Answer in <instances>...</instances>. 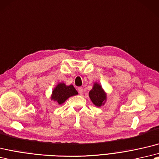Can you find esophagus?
<instances>
[{
	"mask_svg": "<svg viewBox=\"0 0 159 159\" xmlns=\"http://www.w3.org/2000/svg\"><path fill=\"white\" fill-rule=\"evenodd\" d=\"M78 91L80 95H82L83 93V89L82 87H79L78 88Z\"/></svg>",
	"mask_w": 159,
	"mask_h": 159,
	"instance_id": "esophagus-1",
	"label": "esophagus"
}]
</instances>
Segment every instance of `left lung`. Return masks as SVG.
<instances>
[{
    "mask_svg": "<svg viewBox=\"0 0 159 159\" xmlns=\"http://www.w3.org/2000/svg\"><path fill=\"white\" fill-rule=\"evenodd\" d=\"M89 96L92 103L97 107L104 106L107 100V93L99 83H93L92 89L89 93Z\"/></svg>",
    "mask_w": 159,
    "mask_h": 159,
    "instance_id": "1",
    "label": "left lung"
}]
</instances>
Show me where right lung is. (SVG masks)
<instances>
[{"mask_svg":"<svg viewBox=\"0 0 159 159\" xmlns=\"http://www.w3.org/2000/svg\"><path fill=\"white\" fill-rule=\"evenodd\" d=\"M78 94L79 93L72 84L66 85L64 82H61L57 84L53 89L51 95V100L57 103L59 105H61L69 98Z\"/></svg>","mask_w":159,"mask_h":159,"instance_id":"right-lung-1","label":"right lung"}]
</instances>
